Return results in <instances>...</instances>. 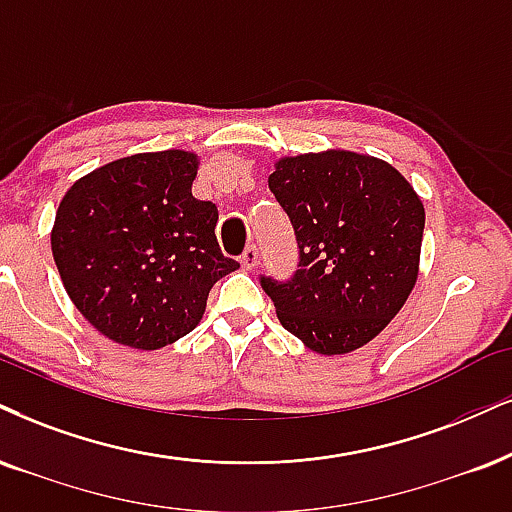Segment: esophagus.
<instances>
[{"label":"esophagus","instance_id":"esophagus-1","mask_svg":"<svg viewBox=\"0 0 512 512\" xmlns=\"http://www.w3.org/2000/svg\"><path fill=\"white\" fill-rule=\"evenodd\" d=\"M258 258H261V256H258L256 246H254V244L246 246L244 254H242V266H244L246 270H254V268L258 266Z\"/></svg>","mask_w":512,"mask_h":512}]
</instances>
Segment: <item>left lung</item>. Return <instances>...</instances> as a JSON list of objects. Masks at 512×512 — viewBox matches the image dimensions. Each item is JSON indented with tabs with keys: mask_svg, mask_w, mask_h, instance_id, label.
Wrapping results in <instances>:
<instances>
[{
	"mask_svg": "<svg viewBox=\"0 0 512 512\" xmlns=\"http://www.w3.org/2000/svg\"><path fill=\"white\" fill-rule=\"evenodd\" d=\"M268 187L299 246L289 280L261 275L282 327L325 356L361 349L418 280L420 197L389 163L339 149L277 161Z\"/></svg>",
	"mask_w": 512,
	"mask_h": 512,
	"instance_id": "obj_1",
	"label": "left lung"
}]
</instances>
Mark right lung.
<instances>
[{
    "instance_id": "right-lung-1",
    "label": "right lung",
    "mask_w": 512,
    "mask_h": 512,
    "mask_svg": "<svg viewBox=\"0 0 512 512\" xmlns=\"http://www.w3.org/2000/svg\"><path fill=\"white\" fill-rule=\"evenodd\" d=\"M199 161L168 149L125 156L68 189L52 251L75 308L104 337L154 351L199 325L220 277L218 208L192 197Z\"/></svg>"
}]
</instances>
